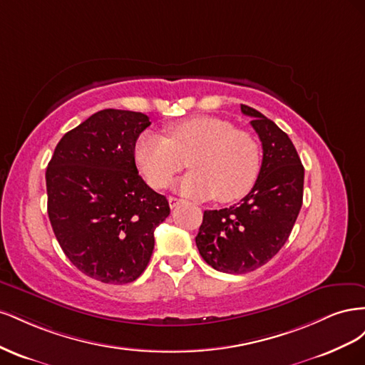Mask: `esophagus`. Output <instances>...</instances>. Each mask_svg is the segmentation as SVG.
<instances>
[{"label":"esophagus","mask_w":365,"mask_h":365,"mask_svg":"<svg viewBox=\"0 0 365 365\" xmlns=\"http://www.w3.org/2000/svg\"><path fill=\"white\" fill-rule=\"evenodd\" d=\"M169 205H170V208H175L176 205H178L180 202H181V200H178V197H175V196H169Z\"/></svg>","instance_id":"esophagus-1"}]
</instances>
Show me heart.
I'll list each match as a JSON object with an SVG mask.
<instances>
[{
    "label": "heart",
    "mask_w": 365,
    "mask_h": 365,
    "mask_svg": "<svg viewBox=\"0 0 365 365\" xmlns=\"http://www.w3.org/2000/svg\"><path fill=\"white\" fill-rule=\"evenodd\" d=\"M134 155L146 181L163 189L189 161L193 169L176 189L189 196L231 202L245 196L257 180L260 150L248 132L217 117L185 118L168 128V138L145 132Z\"/></svg>",
    "instance_id": "b5f03b06"
}]
</instances>
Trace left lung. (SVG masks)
<instances>
[{
	"label": "left lung",
	"mask_w": 365,
	"mask_h": 365,
	"mask_svg": "<svg viewBox=\"0 0 365 365\" xmlns=\"http://www.w3.org/2000/svg\"><path fill=\"white\" fill-rule=\"evenodd\" d=\"M262 141L256 184L239 204L205 210L196 247L220 272L247 274L263 267L288 240L303 204L304 168L291 138L262 113L240 105Z\"/></svg>",
	"instance_id": "1"
}]
</instances>
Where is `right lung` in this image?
I'll list each match as a JSON object with an SVG mask.
<instances>
[{
    "label": "right lung",
    "instance_id": "right-lung-1",
    "mask_svg": "<svg viewBox=\"0 0 365 365\" xmlns=\"http://www.w3.org/2000/svg\"><path fill=\"white\" fill-rule=\"evenodd\" d=\"M149 125L141 113L98 111L61 138L46 172L54 236L77 269L102 283L140 277L153 231L170 213L135 165V143Z\"/></svg>",
    "mask_w": 365,
    "mask_h": 365
}]
</instances>
